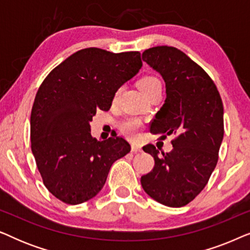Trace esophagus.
I'll return each mask as SVG.
<instances>
[{
  "label": "esophagus",
  "instance_id": "34e87169",
  "mask_svg": "<svg viewBox=\"0 0 250 250\" xmlns=\"http://www.w3.org/2000/svg\"><path fill=\"white\" fill-rule=\"evenodd\" d=\"M142 151V149H141V146H139V145H132V152H134V153H136V152H141Z\"/></svg>",
  "mask_w": 250,
  "mask_h": 250
}]
</instances>
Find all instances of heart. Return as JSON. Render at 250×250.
I'll return each mask as SVG.
<instances>
[{
    "mask_svg": "<svg viewBox=\"0 0 250 250\" xmlns=\"http://www.w3.org/2000/svg\"><path fill=\"white\" fill-rule=\"evenodd\" d=\"M160 84V82L157 80L156 77L152 76H145L142 77L141 80L139 81V88L141 90V92L143 94L146 92H148L150 88H152L156 85ZM140 126H141V123H140L138 119H127V121L123 122L121 127L122 131L124 132V134H126L127 136H134L136 133H138Z\"/></svg>",
    "mask_w": 250,
    "mask_h": 250,
    "instance_id": "b5f03b06",
    "label": "heart"
}]
</instances>
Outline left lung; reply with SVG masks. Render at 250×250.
I'll return each mask as SVG.
<instances>
[{
    "label": "left lung",
    "mask_w": 250,
    "mask_h": 250,
    "mask_svg": "<svg viewBox=\"0 0 250 250\" xmlns=\"http://www.w3.org/2000/svg\"><path fill=\"white\" fill-rule=\"evenodd\" d=\"M142 59L162 75L166 100L150 132L176 134L170 152L143 146L155 159L151 172L141 177L143 190L168 207H182L199 194L218 160L223 140V104L208 74L186 53L173 46L150 47ZM166 135L162 138L165 139Z\"/></svg>",
    "instance_id": "1"
}]
</instances>
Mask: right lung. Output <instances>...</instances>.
<instances>
[{
	"label": "right lung",
	"instance_id": "right-lung-1",
	"mask_svg": "<svg viewBox=\"0 0 250 250\" xmlns=\"http://www.w3.org/2000/svg\"><path fill=\"white\" fill-rule=\"evenodd\" d=\"M142 67L138 51H77L45 77L30 114L32 151L44 186L64 204L78 205L100 192L116 160L131 151L123 138L98 141L90 122L109 110L115 93Z\"/></svg>",
	"mask_w": 250,
	"mask_h": 250
}]
</instances>
